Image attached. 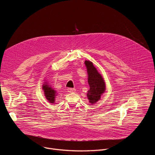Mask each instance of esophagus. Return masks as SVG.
I'll list each match as a JSON object with an SVG mask.
<instances>
[{"instance_id": "1", "label": "esophagus", "mask_w": 155, "mask_h": 155, "mask_svg": "<svg viewBox=\"0 0 155 155\" xmlns=\"http://www.w3.org/2000/svg\"><path fill=\"white\" fill-rule=\"evenodd\" d=\"M75 89H73V88H68V91L69 92V93H74V92H75Z\"/></svg>"}]
</instances>
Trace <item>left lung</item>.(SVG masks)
<instances>
[{"instance_id": "8db88e82", "label": "left lung", "mask_w": 155, "mask_h": 155, "mask_svg": "<svg viewBox=\"0 0 155 155\" xmlns=\"http://www.w3.org/2000/svg\"><path fill=\"white\" fill-rule=\"evenodd\" d=\"M84 64L87 69V82L90 86V90L87 91L86 96L89 102L94 104L101 99V96L105 92L106 84L102 75L91 61L86 60Z\"/></svg>"}]
</instances>
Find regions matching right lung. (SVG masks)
<instances>
[{
	"label": "right lung",
	"instance_id": "obj_1",
	"mask_svg": "<svg viewBox=\"0 0 155 155\" xmlns=\"http://www.w3.org/2000/svg\"><path fill=\"white\" fill-rule=\"evenodd\" d=\"M43 84H42V90L44 92V95L45 96L46 99L48 102L51 104L55 103V100L57 96V92L52 87L51 85L48 83V81H44Z\"/></svg>",
	"mask_w": 155,
	"mask_h": 155
}]
</instances>
